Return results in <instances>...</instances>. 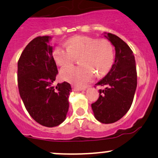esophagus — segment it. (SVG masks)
I'll return each mask as SVG.
<instances>
[{"mask_svg":"<svg viewBox=\"0 0 158 158\" xmlns=\"http://www.w3.org/2000/svg\"><path fill=\"white\" fill-rule=\"evenodd\" d=\"M86 89V88H79V87H76V86H73V90L75 91H85Z\"/></svg>","mask_w":158,"mask_h":158,"instance_id":"34e87169","label":"esophagus"}]
</instances>
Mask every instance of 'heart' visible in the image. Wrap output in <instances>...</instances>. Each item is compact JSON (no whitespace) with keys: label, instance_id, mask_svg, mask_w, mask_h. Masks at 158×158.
Segmentation results:
<instances>
[{"label":"heart","instance_id":"obj_1","mask_svg":"<svg viewBox=\"0 0 158 158\" xmlns=\"http://www.w3.org/2000/svg\"><path fill=\"white\" fill-rule=\"evenodd\" d=\"M67 47L58 46L53 51V58L59 66L70 64L75 56L79 57L81 65H69L60 71L62 79L77 86H83L98 76L106 75L114 63V50L112 43L106 38L97 39L77 35L67 41Z\"/></svg>","mask_w":158,"mask_h":158}]
</instances>
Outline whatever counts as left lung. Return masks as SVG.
<instances>
[{
	"instance_id": "8db88e82",
	"label": "left lung",
	"mask_w": 158,
	"mask_h": 158,
	"mask_svg": "<svg viewBox=\"0 0 158 158\" xmlns=\"http://www.w3.org/2000/svg\"><path fill=\"white\" fill-rule=\"evenodd\" d=\"M106 37L115 46V58L112 68L96 85H106L99 90L100 96L91 104L94 117L103 124L121 119L131 108L137 86L136 61L129 46L115 34Z\"/></svg>"
}]
</instances>
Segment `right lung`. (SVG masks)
I'll use <instances>...</instances> for the list:
<instances>
[{
  "instance_id": "obj_1",
  "label": "right lung",
  "mask_w": 158,
  "mask_h": 158,
  "mask_svg": "<svg viewBox=\"0 0 158 158\" xmlns=\"http://www.w3.org/2000/svg\"><path fill=\"white\" fill-rule=\"evenodd\" d=\"M49 36L37 37L22 52L18 61V87L26 110L34 121L52 127L65 120L69 109L70 83H53L58 71L48 45Z\"/></svg>"
}]
</instances>
